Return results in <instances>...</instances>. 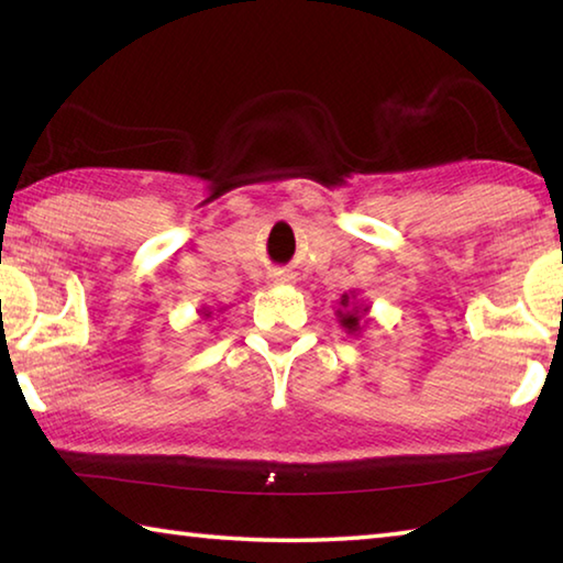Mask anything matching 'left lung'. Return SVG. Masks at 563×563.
Masks as SVG:
<instances>
[{"mask_svg": "<svg viewBox=\"0 0 563 563\" xmlns=\"http://www.w3.org/2000/svg\"><path fill=\"white\" fill-rule=\"evenodd\" d=\"M354 295L350 298V295H342L340 300V310H336V317H340V324L344 327L346 332L354 334L362 330V322H364V314L369 312V308L366 305H360V302H352Z\"/></svg>", "mask_w": 563, "mask_h": 563, "instance_id": "8db88e82", "label": "left lung"}]
</instances>
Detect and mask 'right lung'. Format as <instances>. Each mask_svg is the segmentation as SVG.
Masks as SVG:
<instances>
[{
  "instance_id": "right-lung-1",
  "label": "right lung",
  "mask_w": 563,
  "mask_h": 563,
  "mask_svg": "<svg viewBox=\"0 0 563 563\" xmlns=\"http://www.w3.org/2000/svg\"><path fill=\"white\" fill-rule=\"evenodd\" d=\"M201 317H211V312H209L207 308H203V310H201Z\"/></svg>"
}]
</instances>
